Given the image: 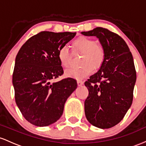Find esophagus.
Masks as SVG:
<instances>
[{
  "instance_id": "obj_1",
  "label": "esophagus",
  "mask_w": 146,
  "mask_h": 146,
  "mask_svg": "<svg viewBox=\"0 0 146 146\" xmlns=\"http://www.w3.org/2000/svg\"><path fill=\"white\" fill-rule=\"evenodd\" d=\"M83 83H84V82L82 81H81V80H78V81H77V84H78V86H83Z\"/></svg>"
}]
</instances>
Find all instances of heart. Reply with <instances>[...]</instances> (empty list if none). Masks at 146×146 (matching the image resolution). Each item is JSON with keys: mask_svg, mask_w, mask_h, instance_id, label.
<instances>
[{"mask_svg": "<svg viewBox=\"0 0 146 146\" xmlns=\"http://www.w3.org/2000/svg\"><path fill=\"white\" fill-rule=\"evenodd\" d=\"M73 47L83 53L81 60L82 66L76 69H70L65 72L67 77L83 79L90 76L95 69H99L105 60V52L102 46L90 38L81 36L73 41ZM58 58L63 68L70 65V51L68 47L62 46L58 51Z\"/></svg>", "mask_w": 146, "mask_h": 146, "instance_id": "obj_1", "label": "heart"}]
</instances>
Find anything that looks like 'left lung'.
<instances>
[{"label":"left lung","mask_w":146,"mask_h":146,"mask_svg":"<svg viewBox=\"0 0 146 146\" xmlns=\"http://www.w3.org/2000/svg\"><path fill=\"white\" fill-rule=\"evenodd\" d=\"M81 34L97 37L105 52L99 70L85 82L89 91L86 117L95 127L110 128L123 119L132 105L137 78L133 57L125 40L108 29L96 27Z\"/></svg>","instance_id":"obj_1"}]
</instances>
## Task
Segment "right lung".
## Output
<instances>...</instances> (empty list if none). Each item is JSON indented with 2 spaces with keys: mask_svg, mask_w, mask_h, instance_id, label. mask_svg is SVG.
<instances>
[{
  "mask_svg": "<svg viewBox=\"0 0 146 146\" xmlns=\"http://www.w3.org/2000/svg\"><path fill=\"white\" fill-rule=\"evenodd\" d=\"M76 32H39L29 38L16 55L12 83L15 101L25 119L34 125L47 126L63 114L65 101L77 88L74 78L52 83L63 74L58 58Z\"/></svg>",
  "mask_w": 146,
  "mask_h": 146,
  "instance_id": "1",
  "label": "right lung"
}]
</instances>
